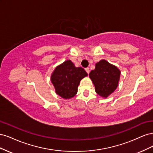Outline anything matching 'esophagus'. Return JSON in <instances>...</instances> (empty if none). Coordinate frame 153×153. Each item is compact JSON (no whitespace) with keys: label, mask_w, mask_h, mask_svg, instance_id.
<instances>
[{"label":"esophagus","mask_w":153,"mask_h":153,"mask_svg":"<svg viewBox=\"0 0 153 153\" xmlns=\"http://www.w3.org/2000/svg\"><path fill=\"white\" fill-rule=\"evenodd\" d=\"M85 69L86 72L87 73V74H89V73H90V69H89V68H86Z\"/></svg>","instance_id":"esophagus-1"}]
</instances>
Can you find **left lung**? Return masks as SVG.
Returning a JSON list of instances; mask_svg holds the SVG:
<instances>
[{
  "label": "left lung",
  "instance_id": "left-lung-1",
  "mask_svg": "<svg viewBox=\"0 0 153 153\" xmlns=\"http://www.w3.org/2000/svg\"><path fill=\"white\" fill-rule=\"evenodd\" d=\"M119 69L105 60L96 64V68L89 73V77L94 84L96 92L106 98L116 89L120 78Z\"/></svg>",
  "mask_w": 153,
  "mask_h": 153
}]
</instances>
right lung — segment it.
Returning a JSON list of instances; mask_svg holds the SVG:
<instances>
[{
	"label": "right lung",
	"mask_w": 153,
	"mask_h": 153,
	"mask_svg": "<svg viewBox=\"0 0 153 153\" xmlns=\"http://www.w3.org/2000/svg\"><path fill=\"white\" fill-rule=\"evenodd\" d=\"M87 72L81 67L76 68L68 60L55 68L51 76V81L56 93L64 99H69L77 93L78 86Z\"/></svg>",
	"instance_id": "right-lung-1"
}]
</instances>
